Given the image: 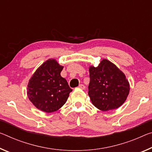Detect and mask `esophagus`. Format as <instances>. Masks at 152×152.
<instances>
[{
	"label": "esophagus",
	"mask_w": 152,
	"mask_h": 152,
	"mask_svg": "<svg viewBox=\"0 0 152 152\" xmlns=\"http://www.w3.org/2000/svg\"><path fill=\"white\" fill-rule=\"evenodd\" d=\"M78 87L80 88H81V89H83V90H85V86L84 85H82V84H80V85H79V86H78Z\"/></svg>",
	"instance_id": "34e87169"
}]
</instances>
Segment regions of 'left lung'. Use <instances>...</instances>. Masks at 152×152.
Returning a JSON list of instances; mask_svg holds the SVG:
<instances>
[{
    "instance_id": "8db88e82",
    "label": "left lung",
    "mask_w": 152,
    "mask_h": 152,
    "mask_svg": "<svg viewBox=\"0 0 152 152\" xmlns=\"http://www.w3.org/2000/svg\"><path fill=\"white\" fill-rule=\"evenodd\" d=\"M88 96L97 109L106 112L118 108L126 100L130 85L114 64L103 59L97 67H89Z\"/></svg>"
}]
</instances>
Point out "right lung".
I'll use <instances>...</instances> for the list:
<instances>
[{
    "instance_id": "right-lung-1",
    "label": "right lung",
    "mask_w": 152,
    "mask_h": 152,
    "mask_svg": "<svg viewBox=\"0 0 152 152\" xmlns=\"http://www.w3.org/2000/svg\"><path fill=\"white\" fill-rule=\"evenodd\" d=\"M64 66L55 59H49L39 66L28 82L27 95L40 111L51 113L66 103L72 92L67 80L61 76Z\"/></svg>"
}]
</instances>
